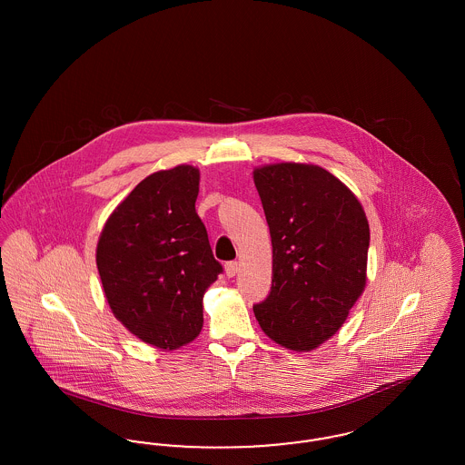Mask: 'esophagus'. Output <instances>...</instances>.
<instances>
[{
    "label": "esophagus",
    "instance_id": "obj_1",
    "mask_svg": "<svg viewBox=\"0 0 465 465\" xmlns=\"http://www.w3.org/2000/svg\"><path fill=\"white\" fill-rule=\"evenodd\" d=\"M239 263L237 262H228L226 265H224V273L228 275V277H235L237 273H239Z\"/></svg>",
    "mask_w": 465,
    "mask_h": 465
}]
</instances>
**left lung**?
<instances>
[{"mask_svg": "<svg viewBox=\"0 0 465 465\" xmlns=\"http://www.w3.org/2000/svg\"><path fill=\"white\" fill-rule=\"evenodd\" d=\"M272 237V291L254 315L270 340L310 352L343 326L366 288L370 224L354 193L326 169L256 167Z\"/></svg>", "mask_w": 465, "mask_h": 465, "instance_id": "1", "label": "left lung"}]
</instances>
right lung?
Listing matches in <instances>:
<instances>
[{
  "label": "right lung",
  "instance_id": "obj_1",
  "mask_svg": "<svg viewBox=\"0 0 465 465\" xmlns=\"http://www.w3.org/2000/svg\"><path fill=\"white\" fill-rule=\"evenodd\" d=\"M199 183L193 165L144 177L114 207L95 249L113 315L162 351L199 336L203 294L223 272L195 211Z\"/></svg>",
  "mask_w": 465,
  "mask_h": 465
}]
</instances>
